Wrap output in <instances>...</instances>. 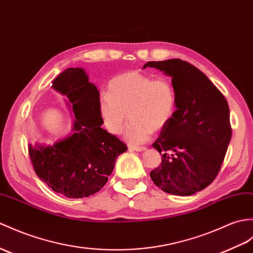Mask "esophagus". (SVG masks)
I'll return each mask as SVG.
<instances>
[{
  "label": "esophagus",
  "mask_w": 253,
  "mask_h": 253,
  "mask_svg": "<svg viewBox=\"0 0 253 253\" xmlns=\"http://www.w3.org/2000/svg\"><path fill=\"white\" fill-rule=\"evenodd\" d=\"M128 148H129V150H131V151H137V152H142V151H145V150H146L145 146H136V145H129Z\"/></svg>",
  "instance_id": "34e87169"
}]
</instances>
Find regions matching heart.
Returning <instances> with one entry per match:
<instances>
[{"label":"heart","mask_w":253,"mask_h":253,"mask_svg":"<svg viewBox=\"0 0 253 253\" xmlns=\"http://www.w3.org/2000/svg\"><path fill=\"white\" fill-rule=\"evenodd\" d=\"M175 108L177 93L171 81L139 71L114 76L108 84V92L98 99L100 119L111 134H120L131 117L125 138L132 144L146 142L154 131L165 129Z\"/></svg>","instance_id":"1"}]
</instances>
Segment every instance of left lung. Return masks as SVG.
I'll list each match as a JSON object with an SVG mask.
<instances>
[{"instance_id": "obj_1", "label": "left lung", "mask_w": 253, "mask_h": 253, "mask_svg": "<svg viewBox=\"0 0 253 253\" xmlns=\"http://www.w3.org/2000/svg\"><path fill=\"white\" fill-rule=\"evenodd\" d=\"M171 76L177 110L152 144L162 154L150 175L156 186L179 196L204 190L218 175L232 138L225 97L201 70L181 59L149 61Z\"/></svg>"}]
</instances>
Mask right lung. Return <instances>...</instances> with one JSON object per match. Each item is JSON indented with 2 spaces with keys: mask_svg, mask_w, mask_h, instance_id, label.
<instances>
[{
  "mask_svg": "<svg viewBox=\"0 0 253 253\" xmlns=\"http://www.w3.org/2000/svg\"><path fill=\"white\" fill-rule=\"evenodd\" d=\"M52 88L72 103L74 132L52 146L29 144V156L35 173L52 191L70 198L87 197L107 183L117 156L127 151V145L101 128L99 91L83 69L64 70Z\"/></svg>",
  "mask_w": 253,
  "mask_h": 253,
  "instance_id": "right-lung-1",
  "label": "right lung"
}]
</instances>
